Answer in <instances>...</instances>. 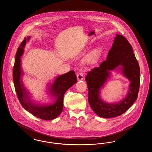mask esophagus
Here are the masks:
<instances>
[{"label": "esophagus", "instance_id": "esophagus-1", "mask_svg": "<svg viewBox=\"0 0 152 152\" xmlns=\"http://www.w3.org/2000/svg\"><path fill=\"white\" fill-rule=\"evenodd\" d=\"M77 80H79V81L80 80H84V77L83 74L82 73H78V74L77 75Z\"/></svg>", "mask_w": 152, "mask_h": 152}]
</instances>
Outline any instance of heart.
I'll return each instance as SVG.
<instances>
[{
	"label": "heart",
	"instance_id": "1",
	"mask_svg": "<svg viewBox=\"0 0 152 152\" xmlns=\"http://www.w3.org/2000/svg\"><path fill=\"white\" fill-rule=\"evenodd\" d=\"M100 57V53L97 51L92 52L87 58V62L88 63L94 64L98 61Z\"/></svg>",
	"mask_w": 152,
	"mask_h": 152
}]
</instances>
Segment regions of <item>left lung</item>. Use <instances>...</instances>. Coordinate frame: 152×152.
<instances>
[{"label":"left lung","mask_w":152,"mask_h":152,"mask_svg":"<svg viewBox=\"0 0 152 152\" xmlns=\"http://www.w3.org/2000/svg\"><path fill=\"white\" fill-rule=\"evenodd\" d=\"M119 65L123 66V74L130 80L129 94L119 103H104L99 98V89L109 76L108 71ZM86 80L88 89V101L97 116L104 118L120 116L133 104L139 91L140 69L132 47L124 36L116 35L106 60L103 61L99 67H95L88 73Z\"/></svg>","instance_id":"1"}]
</instances>
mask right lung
<instances>
[{
    "instance_id": "right-lung-1",
    "label": "right lung",
    "mask_w": 152,
    "mask_h": 152,
    "mask_svg": "<svg viewBox=\"0 0 152 152\" xmlns=\"http://www.w3.org/2000/svg\"><path fill=\"white\" fill-rule=\"evenodd\" d=\"M30 36H28L29 40ZM27 39L25 37L16 51L13 68V81L16 94L22 107L37 118L50 120L56 118L63 108V97L65 92L77 82V77L74 71L59 76L50 88V93L56 99L54 104L50 105H37L29 101L27 92L22 84V74L20 57L24 51Z\"/></svg>"
}]
</instances>
